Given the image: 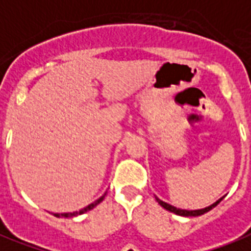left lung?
Listing matches in <instances>:
<instances>
[{
	"label": "left lung",
	"mask_w": 251,
	"mask_h": 251,
	"mask_svg": "<svg viewBox=\"0 0 251 251\" xmlns=\"http://www.w3.org/2000/svg\"><path fill=\"white\" fill-rule=\"evenodd\" d=\"M222 198H224V197H222ZM222 198H221V200H218L217 202H214L213 205L207 206V207H205V209H201V210H182V209H177V207H174V206L169 205V203H166V202L161 201L159 198H157V197H155L157 202H158L159 205L162 206L163 209H166V210L172 211V213H176V214H178V215H183V217H197V215L205 214V213H207V211L211 210L213 207H215V206L218 205V203L222 201Z\"/></svg>",
	"instance_id": "8db88e82"
}]
</instances>
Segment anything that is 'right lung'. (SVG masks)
<instances>
[{
    "label": "right lung",
    "instance_id": "right-lung-1",
    "mask_svg": "<svg viewBox=\"0 0 251 251\" xmlns=\"http://www.w3.org/2000/svg\"><path fill=\"white\" fill-rule=\"evenodd\" d=\"M105 196H106V193H105V194H103L101 198H98L97 201L93 202V203H90V205L86 206V207H83V209H81V210H78V211H73V213H64V214H58V213L55 214V213H54V215H55V217H58V218H59V217H65V218H72V217H75V215H81V214H83V213H86V211L92 210L93 207H96V206H97L100 202L103 201Z\"/></svg>",
    "mask_w": 251,
    "mask_h": 251
}]
</instances>
